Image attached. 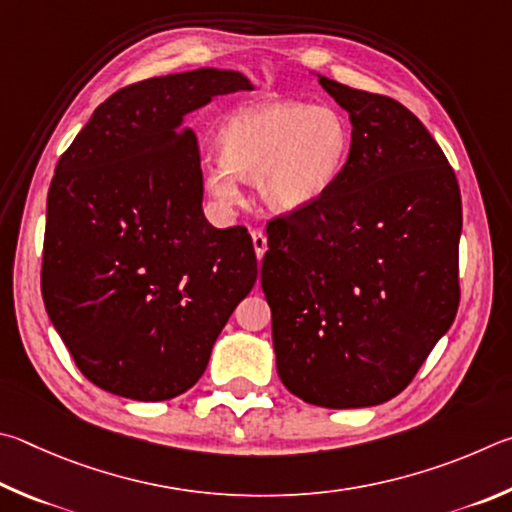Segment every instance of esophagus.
<instances>
[{"label": "esophagus", "mask_w": 512, "mask_h": 512, "mask_svg": "<svg viewBox=\"0 0 512 512\" xmlns=\"http://www.w3.org/2000/svg\"><path fill=\"white\" fill-rule=\"evenodd\" d=\"M251 242H254V251L256 258H263L267 251V236L261 229H251Z\"/></svg>", "instance_id": "esophagus-1"}]
</instances>
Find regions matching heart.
Returning a JSON list of instances; mask_svg holds the SVG:
<instances>
[{
    "mask_svg": "<svg viewBox=\"0 0 512 512\" xmlns=\"http://www.w3.org/2000/svg\"><path fill=\"white\" fill-rule=\"evenodd\" d=\"M222 166L206 173L218 200H238L240 179H256L263 202L294 211L333 186L353 150V125L333 105L281 101L245 110L227 121L220 139Z\"/></svg>",
    "mask_w": 512,
    "mask_h": 512,
    "instance_id": "b5f03b06",
    "label": "heart"
}]
</instances>
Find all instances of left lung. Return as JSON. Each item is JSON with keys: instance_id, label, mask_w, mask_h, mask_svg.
Masks as SVG:
<instances>
[{"instance_id": "obj_1", "label": "left lung", "mask_w": 512, "mask_h": 512, "mask_svg": "<svg viewBox=\"0 0 512 512\" xmlns=\"http://www.w3.org/2000/svg\"><path fill=\"white\" fill-rule=\"evenodd\" d=\"M319 83L351 116V157L319 200L267 224L261 285L285 387L371 407L416 378L459 310L461 191L405 105Z\"/></svg>"}]
</instances>
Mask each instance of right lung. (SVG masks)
I'll return each instance as SVG.
<instances>
[{"label": "right lung", "mask_w": 512, "mask_h": 512, "mask_svg": "<svg viewBox=\"0 0 512 512\" xmlns=\"http://www.w3.org/2000/svg\"><path fill=\"white\" fill-rule=\"evenodd\" d=\"M238 71L148 78L94 110L47 197L42 299L80 373L114 396L191 389L258 265L245 227L202 213L200 150L184 116L247 92Z\"/></svg>", "instance_id": "right-lung-1"}]
</instances>
